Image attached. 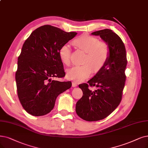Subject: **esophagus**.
Here are the masks:
<instances>
[{
    "label": "esophagus",
    "instance_id": "34e87169",
    "mask_svg": "<svg viewBox=\"0 0 148 148\" xmlns=\"http://www.w3.org/2000/svg\"><path fill=\"white\" fill-rule=\"evenodd\" d=\"M77 83H76V82H75V81H73L72 82V87H76L77 86Z\"/></svg>",
    "mask_w": 148,
    "mask_h": 148
}]
</instances>
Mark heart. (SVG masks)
Instances as JSON below:
<instances>
[{
    "label": "heart",
    "instance_id": "b5f03b06",
    "mask_svg": "<svg viewBox=\"0 0 148 148\" xmlns=\"http://www.w3.org/2000/svg\"><path fill=\"white\" fill-rule=\"evenodd\" d=\"M73 44L86 52L82 65H75L67 70L69 79L81 82L89 77L94 71L101 69L107 62L109 56L108 45L87 34H84L73 40ZM72 49L69 43L62 45L59 50L61 61L66 65L70 63Z\"/></svg>",
    "mask_w": 148,
    "mask_h": 148
}]
</instances>
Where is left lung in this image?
Masks as SVG:
<instances>
[{
	"label": "left lung",
	"instance_id": "left-lung-1",
	"mask_svg": "<svg viewBox=\"0 0 148 148\" xmlns=\"http://www.w3.org/2000/svg\"><path fill=\"white\" fill-rule=\"evenodd\" d=\"M99 36L109 48V56L104 66L87 83L79 85L83 95L76 104V112L84 120L95 121L109 116L119 106L125 84L127 65L125 46L121 39L109 29L92 33ZM95 86L92 91L88 86Z\"/></svg>",
	"mask_w": 148,
	"mask_h": 148
}]
</instances>
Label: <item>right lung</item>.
Returning <instances> with one entry per match:
<instances>
[{
  "label": "right lung",
  "mask_w": 148,
  "mask_h": 148,
  "mask_svg": "<svg viewBox=\"0 0 148 148\" xmlns=\"http://www.w3.org/2000/svg\"><path fill=\"white\" fill-rule=\"evenodd\" d=\"M76 34L45 25L34 30L23 44L16 81L19 101L28 114H49L59 95L72 86L70 81L60 82L51 78H62L66 75L59 50Z\"/></svg>",
  "instance_id": "1"
}]
</instances>
